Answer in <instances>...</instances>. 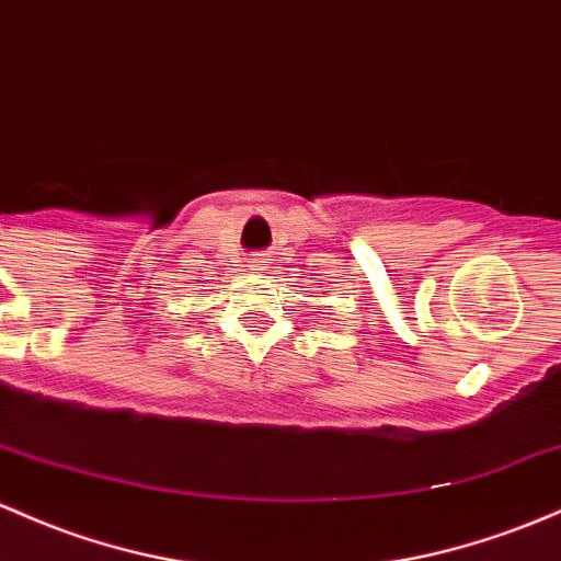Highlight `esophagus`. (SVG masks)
Segmentation results:
<instances>
[{
	"label": "esophagus",
	"mask_w": 561,
	"mask_h": 561,
	"mask_svg": "<svg viewBox=\"0 0 561 561\" xmlns=\"http://www.w3.org/2000/svg\"><path fill=\"white\" fill-rule=\"evenodd\" d=\"M250 268L252 271H266L268 268V257L266 255H252L250 257Z\"/></svg>",
	"instance_id": "esophagus-1"
}]
</instances>
